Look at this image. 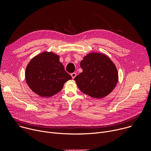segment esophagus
<instances>
[{
    "instance_id": "obj_1",
    "label": "esophagus",
    "mask_w": 151,
    "mask_h": 151,
    "mask_svg": "<svg viewBox=\"0 0 151 151\" xmlns=\"http://www.w3.org/2000/svg\"><path fill=\"white\" fill-rule=\"evenodd\" d=\"M71 76H72V79H74L75 77H76V73H71Z\"/></svg>"
}]
</instances>
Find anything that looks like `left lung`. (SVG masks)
<instances>
[{
  "label": "left lung",
  "mask_w": 151,
  "mask_h": 151,
  "mask_svg": "<svg viewBox=\"0 0 151 151\" xmlns=\"http://www.w3.org/2000/svg\"><path fill=\"white\" fill-rule=\"evenodd\" d=\"M83 71L74 80L84 94L101 99L109 95L118 81V72L111 58L101 52H91L81 61Z\"/></svg>",
  "instance_id": "8db88e82"
}]
</instances>
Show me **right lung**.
<instances>
[{"label": "right lung", "mask_w": 151, "mask_h": 151, "mask_svg": "<svg viewBox=\"0 0 151 151\" xmlns=\"http://www.w3.org/2000/svg\"><path fill=\"white\" fill-rule=\"evenodd\" d=\"M25 79L33 92L45 98L60 92L72 77L64 70L58 55L44 51L30 60L26 68Z\"/></svg>", "instance_id": "1"}]
</instances>
